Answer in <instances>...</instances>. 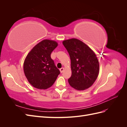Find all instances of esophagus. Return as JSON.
I'll return each mask as SVG.
<instances>
[{
	"mask_svg": "<svg viewBox=\"0 0 127 127\" xmlns=\"http://www.w3.org/2000/svg\"><path fill=\"white\" fill-rule=\"evenodd\" d=\"M64 71V68H61L60 69V71L61 73L63 72Z\"/></svg>",
	"mask_w": 127,
	"mask_h": 127,
	"instance_id": "34e87169",
	"label": "esophagus"
}]
</instances>
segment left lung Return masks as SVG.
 <instances>
[{
  "instance_id": "left-lung-1",
  "label": "left lung",
  "mask_w": 127,
  "mask_h": 127,
  "mask_svg": "<svg viewBox=\"0 0 127 127\" xmlns=\"http://www.w3.org/2000/svg\"><path fill=\"white\" fill-rule=\"evenodd\" d=\"M63 44L71 60V76L69 84L76 90H86L94 84L99 74L96 56L87 45L77 39L64 40Z\"/></svg>"
}]
</instances>
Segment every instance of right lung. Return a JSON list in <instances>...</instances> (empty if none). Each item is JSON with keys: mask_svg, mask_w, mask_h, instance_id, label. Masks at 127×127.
Listing matches in <instances>:
<instances>
[{"mask_svg": "<svg viewBox=\"0 0 127 127\" xmlns=\"http://www.w3.org/2000/svg\"><path fill=\"white\" fill-rule=\"evenodd\" d=\"M58 45L55 41L43 40L34 46L26 57L24 72L34 87L39 90L50 87L60 73L51 58V53Z\"/></svg>", "mask_w": 127, "mask_h": 127, "instance_id": "1", "label": "right lung"}]
</instances>
